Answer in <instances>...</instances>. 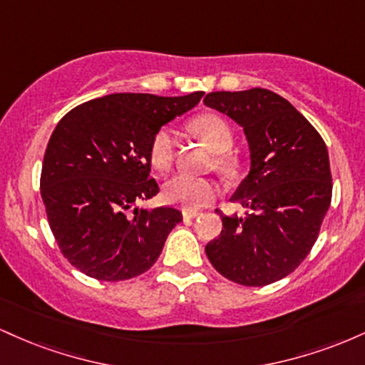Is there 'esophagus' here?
Masks as SVG:
<instances>
[{
	"label": "esophagus",
	"instance_id": "34e87169",
	"mask_svg": "<svg viewBox=\"0 0 365 365\" xmlns=\"http://www.w3.org/2000/svg\"><path fill=\"white\" fill-rule=\"evenodd\" d=\"M197 216H200L199 211H192V209H187V211H183V217H185V220H188V217H197Z\"/></svg>",
	"mask_w": 365,
	"mask_h": 365
}]
</instances>
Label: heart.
I'll return each instance as SVG.
<instances>
[{
  "label": "heart",
  "instance_id": "heart-1",
  "mask_svg": "<svg viewBox=\"0 0 365 365\" xmlns=\"http://www.w3.org/2000/svg\"><path fill=\"white\" fill-rule=\"evenodd\" d=\"M192 132L215 150V165L220 170H232L235 166V158L228 153L233 142V132L225 118L215 113H204L190 123ZM175 140L168 128H159L150 139L149 161L159 173H166L173 165ZM217 188L211 180L190 177V175H175L165 183L163 194L170 204L187 209L202 207L216 197Z\"/></svg>",
  "mask_w": 365,
  "mask_h": 365
}]
</instances>
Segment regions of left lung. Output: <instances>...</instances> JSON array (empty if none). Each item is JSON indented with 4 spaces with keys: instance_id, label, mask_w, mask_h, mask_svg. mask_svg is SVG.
Here are the masks:
<instances>
[{
    "instance_id": "8db88e82",
    "label": "left lung",
    "mask_w": 365,
    "mask_h": 365,
    "mask_svg": "<svg viewBox=\"0 0 365 365\" xmlns=\"http://www.w3.org/2000/svg\"><path fill=\"white\" fill-rule=\"evenodd\" d=\"M204 104L242 125L250 148V173L232 197L249 212L226 216L216 209L223 230L206 245L207 259L244 287L278 282L311 252L331 204L324 140L273 91L211 92Z\"/></svg>"
}]
</instances>
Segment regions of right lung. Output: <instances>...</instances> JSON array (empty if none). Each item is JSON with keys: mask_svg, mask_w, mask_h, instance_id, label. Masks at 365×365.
Masks as SVG:
<instances>
[{"mask_svg": "<svg viewBox=\"0 0 365 365\" xmlns=\"http://www.w3.org/2000/svg\"><path fill=\"white\" fill-rule=\"evenodd\" d=\"M202 96L121 92L78 104L58 121L44 153L41 195L61 254L83 274L123 282L158 261L182 212L137 207L159 192L149 178L150 139Z\"/></svg>", "mask_w": 365, "mask_h": 365, "instance_id": "obj_1", "label": "right lung"}]
</instances>
